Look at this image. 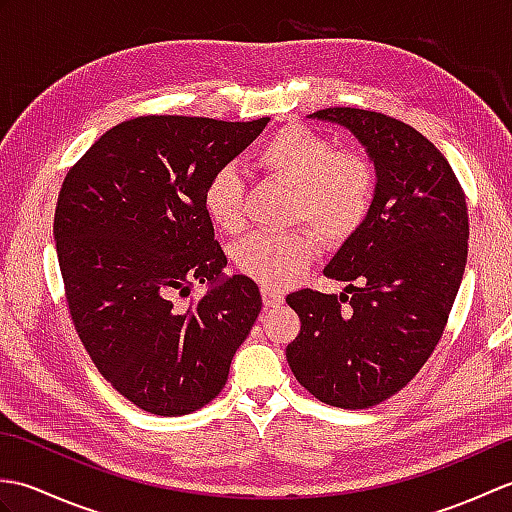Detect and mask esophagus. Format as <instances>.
Wrapping results in <instances>:
<instances>
[{
	"label": "esophagus",
	"mask_w": 512,
	"mask_h": 512,
	"mask_svg": "<svg viewBox=\"0 0 512 512\" xmlns=\"http://www.w3.org/2000/svg\"><path fill=\"white\" fill-rule=\"evenodd\" d=\"M262 299H264V308H277L284 303V292L273 286H262Z\"/></svg>",
	"instance_id": "34e87169"
}]
</instances>
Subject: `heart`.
I'll use <instances>...</instances> for the list:
<instances>
[{"label":"heart","instance_id":"heart-1","mask_svg":"<svg viewBox=\"0 0 512 512\" xmlns=\"http://www.w3.org/2000/svg\"><path fill=\"white\" fill-rule=\"evenodd\" d=\"M255 165L290 187L288 217L308 222L323 242L350 237L369 211L374 176L367 162L334 151L325 136L292 125L270 136L255 154ZM242 178L233 167L217 169L202 193L206 215L224 231L242 224ZM314 257V242L303 228L281 233H250L233 248V262L244 275L266 286L295 279Z\"/></svg>","mask_w":512,"mask_h":512}]
</instances>
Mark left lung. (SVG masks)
Segmentation results:
<instances>
[{"label": "left lung", "instance_id": "8db88e82", "mask_svg": "<svg viewBox=\"0 0 512 512\" xmlns=\"http://www.w3.org/2000/svg\"><path fill=\"white\" fill-rule=\"evenodd\" d=\"M308 118L345 127L376 184L365 220L323 268L345 281L341 295L286 297L301 319L286 358L325 405L365 409L405 387L438 345L462 284L469 215L447 158L413 127L356 107Z\"/></svg>", "mask_w": 512, "mask_h": 512}]
</instances>
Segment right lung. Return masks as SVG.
Wrapping results in <instances>:
<instances>
[{
    "mask_svg": "<svg viewBox=\"0 0 512 512\" xmlns=\"http://www.w3.org/2000/svg\"><path fill=\"white\" fill-rule=\"evenodd\" d=\"M268 123L132 118L63 180L54 244L74 328L107 383L156 416H184L220 394L262 310L253 279L222 273L202 193ZM198 283L207 295L178 307Z\"/></svg>",
    "mask_w": 512,
    "mask_h": 512,
    "instance_id": "add662e5",
    "label": "right lung"
}]
</instances>
